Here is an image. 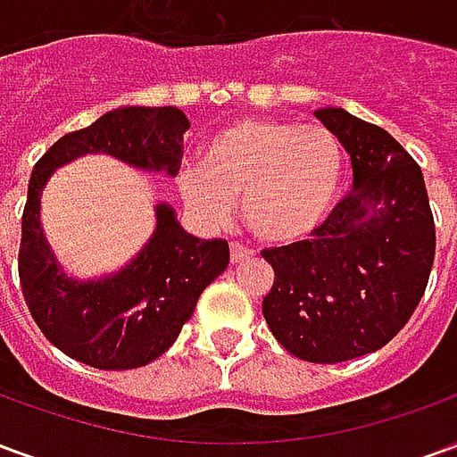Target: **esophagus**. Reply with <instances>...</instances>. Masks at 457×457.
Here are the masks:
<instances>
[{
    "mask_svg": "<svg viewBox=\"0 0 457 457\" xmlns=\"http://www.w3.org/2000/svg\"><path fill=\"white\" fill-rule=\"evenodd\" d=\"M252 257H254V252L245 247V245H239V242H232V245H229V262H232V264H242V262H247V259Z\"/></svg>",
    "mask_w": 457,
    "mask_h": 457,
    "instance_id": "esophagus-1",
    "label": "esophagus"
}]
</instances>
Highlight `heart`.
<instances>
[{"label":"heart","mask_w":457,"mask_h":457,"mask_svg":"<svg viewBox=\"0 0 457 457\" xmlns=\"http://www.w3.org/2000/svg\"><path fill=\"white\" fill-rule=\"evenodd\" d=\"M343 180V149L323 124L239 120L205 146L203 163L180 170L183 200L208 222H225L242 200L247 229L264 245L313 235L333 210Z\"/></svg>","instance_id":"1"}]
</instances>
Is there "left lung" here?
I'll return each mask as SVG.
<instances>
[{"instance_id":"left-lung-1","label":"left lung","mask_w":457,"mask_h":457,"mask_svg":"<svg viewBox=\"0 0 457 457\" xmlns=\"http://www.w3.org/2000/svg\"><path fill=\"white\" fill-rule=\"evenodd\" d=\"M316 117L353 159V190L311 239L264 249L274 284L262 301L288 353L336 364L374 353L419 306L436 254L423 173L392 134L340 107Z\"/></svg>"}]
</instances>
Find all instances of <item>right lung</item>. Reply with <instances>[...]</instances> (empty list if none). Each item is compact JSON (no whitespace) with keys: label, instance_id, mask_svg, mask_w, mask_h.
I'll return each mask as SVG.
<instances>
[{"label":"right lung","instance_id":"1","mask_svg":"<svg viewBox=\"0 0 457 457\" xmlns=\"http://www.w3.org/2000/svg\"><path fill=\"white\" fill-rule=\"evenodd\" d=\"M190 127L179 107H121L55 141L36 161L29 180L19 281L36 326L51 343L95 370H134L169 350L193 316L200 294L228 269V239H198L176 222L169 205L156 208V232L120 274L78 284L58 271L46 245L38 208L54 169L83 154H110L139 169L176 176L183 134Z\"/></svg>","mask_w":457,"mask_h":457}]
</instances>
